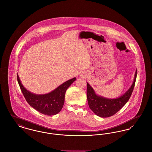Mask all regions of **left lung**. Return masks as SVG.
Wrapping results in <instances>:
<instances>
[{"label": "left lung", "instance_id": "1", "mask_svg": "<svg viewBox=\"0 0 152 152\" xmlns=\"http://www.w3.org/2000/svg\"><path fill=\"white\" fill-rule=\"evenodd\" d=\"M137 77V70L133 82L129 89L122 96L116 99H108L96 94L94 89L88 83L87 95L88 105L97 116L108 117L113 116L120 110L128 102L133 91Z\"/></svg>", "mask_w": 152, "mask_h": 152}]
</instances>
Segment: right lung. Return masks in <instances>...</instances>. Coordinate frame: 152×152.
Returning <instances> with one entry per match:
<instances>
[{
	"label": "right lung",
	"mask_w": 152,
	"mask_h": 152,
	"mask_svg": "<svg viewBox=\"0 0 152 152\" xmlns=\"http://www.w3.org/2000/svg\"><path fill=\"white\" fill-rule=\"evenodd\" d=\"M17 79L24 97L30 106L43 115L52 116L61 110L64 104L65 92L76 78L68 80L51 92L44 94H35L26 89L18 74Z\"/></svg>",
	"instance_id": "add662e5"
}]
</instances>
